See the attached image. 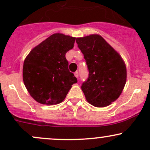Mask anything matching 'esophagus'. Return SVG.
Returning <instances> with one entry per match:
<instances>
[{
    "label": "esophagus",
    "instance_id": "obj_1",
    "mask_svg": "<svg viewBox=\"0 0 150 150\" xmlns=\"http://www.w3.org/2000/svg\"><path fill=\"white\" fill-rule=\"evenodd\" d=\"M75 76L77 78V77H78V76H79V73H78V72H77V71H76V72H75Z\"/></svg>",
    "mask_w": 150,
    "mask_h": 150
}]
</instances>
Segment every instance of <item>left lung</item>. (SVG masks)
I'll return each instance as SVG.
<instances>
[{
    "instance_id": "obj_1",
    "label": "left lung",
    "mask_w": 150,
    "mask_h": 150,
    "mask_svg": "<svg viewBox=\"0 0 150 150\" xmlns=\"http://www.w3.org/2000/svg\"><path fill=\"white\" fill-rule=\"evenodd\" d=\"M84 55L89 76L81 88L86 99L97 107L108 106L118 99L126 82V68L122 58L98 34L77 38Z\"/></svg>"
}]
</instances>
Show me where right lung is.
I'll return each mask as SVG.
<instances>
[{
    "mask_svg": "<svg viewBox=\"0 0 150 150\" xmlns=\"http://www.w3.org/2000/svg\"><path fill=\"white\" fill-rule=\"evenodd\" d=\"M75 38L53 34L34 48L25 58L23 81L37 102L53 105L64 100L77 80L68 70L65 53L74 46Z\"/></svg>",
    "mask_w": 150,
    "mask_h": 150,
    "instance_id": "obj_1",
    "label": "right lung"
}]
</instances>
